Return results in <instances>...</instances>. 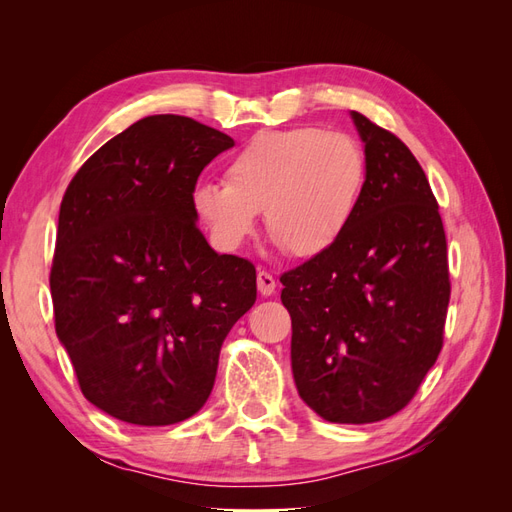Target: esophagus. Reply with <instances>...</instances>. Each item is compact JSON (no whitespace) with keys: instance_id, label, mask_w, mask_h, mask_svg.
<instances>
[{"instance_id":"1","label":"esophagus","mask_w":512,"mask_h":512,"mask_svg":"<svg viewBox=\"0 0 512 512\" xmlns=\"http://www.w3.org/2000/svg\"><path fill=\"white\" fill-rule=\"evenodd\" d=\"M256 282H258V292L262 294V297H271V294L275 292V277L265 271V269H258V275H256Z\"/></svg>"}]
</instances>
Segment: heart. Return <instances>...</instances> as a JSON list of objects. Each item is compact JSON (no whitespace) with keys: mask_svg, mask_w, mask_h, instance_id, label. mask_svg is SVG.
Returning a JSON list of instances; mask_svg holds the SVG:
<instances>
[{"mask_svg":"<svg viewBox=\"0 0 512 512\" xmlns=\"http://www.w3.org/2000/svg\"><path fill=\"white\" fill-rule=\"evenodd\" d=\"M363 185L365 156L352 136L292 128L254 136L226 162L224 185H196L190 205L222 252L241 250L265 211L269 235L312 258L344 235Z\"/></svg>","mask_w":512,"mask_h":512,"instance_id":"heart-1","label":"heart"}]
</instances>
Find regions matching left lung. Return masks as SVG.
<instances>
[{
    "label": "left lung",
    "mask_w": 512,
    "mask_h": 512,
    "mask_svg": "<svg viewBox=\"0 0 512 512\" xmlns=\"http://www.w3.org/2000/svg\"><path fill=\"white\" fill-rule=\"evenodd\" d=\"M350 117L365 145L359 207L335 245L280 282L301 399L324 421L363 425L406 408L436 363L451 282L421 164L389 130Z\"/></svg>",
    "instance_id": "1"
}]
</instances>
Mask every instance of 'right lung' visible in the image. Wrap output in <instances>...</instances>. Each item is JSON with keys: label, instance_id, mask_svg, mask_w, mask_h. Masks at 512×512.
<instances>
[{"label": "right lung", "instance_id": "right-lung-1", "mask_svg": "<svg viewBox=\"0 0 512 512\" xmlns=\"http://www.w3.org/2000/svg\"><path fill=\"white\" fill-rule=\"evenodd\" d=\"M232 145L190 117L151 115L102 145L61 200L55 331L83 395L123 423L203 408L224 339L256 301L252 262L211 250L190 205Z\"/></svg>", "mask_w": 512, "mask_h": 512}]
</instances>
